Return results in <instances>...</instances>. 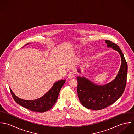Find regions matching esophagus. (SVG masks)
<instances>
[{"label":"esophagus","instance_id":"34e87169","mask_svg":"<svg viewBox=\"0 0 134 134\" xmlns=\"http://www.w3.org/2000/svg\"><path fill=\"white\" fill-rule=\"evenodd\" d=\"M74 75H75L74 73L73 72H70V73H69L68 77V78H69V79L72 78H73V77H74Z\"/></svg>","mask_w":134,"mask_h":134}]
</instances>
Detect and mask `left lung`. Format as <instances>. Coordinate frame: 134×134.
Wrapping results in <instances>:
<instances>
[{
	"label": "left lung",
	"mask_w": 134,
	"mask_h": 134,
	"mask_svg": "<svg viewBox=\"0 0 134 134\" xmlns=\"http://www.w3.org/2000/svg\"><path fill=\"white\" fill-rule=\"evenodd\" d=\"M108 47L119 52L121 65L115 79L105 85H98L84 77H77V94L81 104L90 109L98 110L104 109L117 100L122 95L126 84L127 64L119 47L109 40H105ZM80 70L78 72L80 73Z\"/></svg>",
	"instance_id": "1"
}]
</instances>
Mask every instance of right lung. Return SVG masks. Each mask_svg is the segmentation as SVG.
Masks as SVG:
<instances>
[{
	"label": "right lung",
	"instance_id": "add662e5",
	"mask_svg": "<svg viewBox=\"0 0 134 134\" xmlns=\"http://www.w3.org/2000/svg\"><path fill=\"white\" fill-rule=\"evenodd\" d=\"M65 82V80L63 79L58 81L42 97L32 100L20 98L15 95L11 88L10 90L14 100L20 106L34 112L43 113L50 110L56 103L60 91Z\"/></svg>",
	"mask_w": 134,
	"mask_h": 134
}]
</instances>
